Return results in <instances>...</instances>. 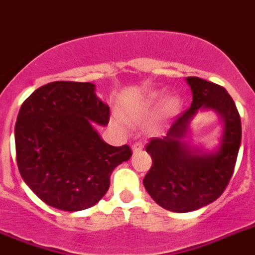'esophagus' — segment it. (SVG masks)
<instances>
[{
	"instance_id": "34e87169",
	"label": "esophagus",
	"mask_w": 255,
	"mask_h": 255,
	"mask_svg": "<svg viewBox=\"0 0 255 255\" xmlns=\"http://www.w3.org/2000/svg\"><path fill=\"white\" fill-rule=\"evenodd\" d=\"M142 147H144V144H142V142H134V144L132 145V151H133V153H137V151L142 150Z\"/></svg>"
}]
</instances>
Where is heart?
<instances>
[{
	"mask_svg": "<svg viewBox=\"0 0 255 255\" xmlns=\"http://www.w3.org/2000/svg\"><path fill=\"white\" fill-rule=\"evenodd\" d=\"M159 98L160 97L158 93H151V95L147 96L144 101L141 102V104H138L136 108L132 109V111H131L132 118L144 117L145 114H147V113L151 110V108H153V106H155V105H157V102L159 101ZM174 105H175L174 100H170V101L166 104V109H172L174 108Z\"/></svg>",
	"mask_w": 255,
	"mask_h": 255,
	"instance_id": "obj_1",
	"label": "heart"
}]
</instances>
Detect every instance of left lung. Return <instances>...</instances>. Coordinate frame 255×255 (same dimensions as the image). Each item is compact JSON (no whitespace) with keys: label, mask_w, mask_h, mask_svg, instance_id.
Returning a JSON list of instances; mask_svg holds the SVG:
<instances>
[{"label":"left lung","mask_w":255,"mask_h":255,"mask_svg":"<svg viewBox=\"0 0 255 255\" xmlns=\"http://www.w3.org/2000/svg\"><path fill=\"white\" fill-rule=\"evenodd\" d=\"M190 108L172 123L167 134L146 145L151 167L144 177L147 193L166 210L188 213L219 198L230 183L241 144V121L236 105L223 87L189 76ZM198 110L215 111L224 121V134L211 153L197 151L183 141Z\"/></svg>","instance_id":"left-lung-1"}]
</instances>
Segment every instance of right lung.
Listing matches in <instances>:
<instances>
[{
  "label": "right lung",
  "instance_id": "add662e5",
  "mask_svg": "<svg viewBox=\"0 0 255 255\" xmlns=\"http://www.w3.org/2000/svg\"><path fill=\"white\" fill-rule=\"evenodd\" d=\"M95 89L92 83L53 81L36 89L16 118L19 172L40 200L59 210L95 206L109 190L111 172L132 155L128 145L106 144L93 127L110 121Z\"/></svg>",
  "mask_w": 255,
  "mask_h": 255
}]
</instances>
